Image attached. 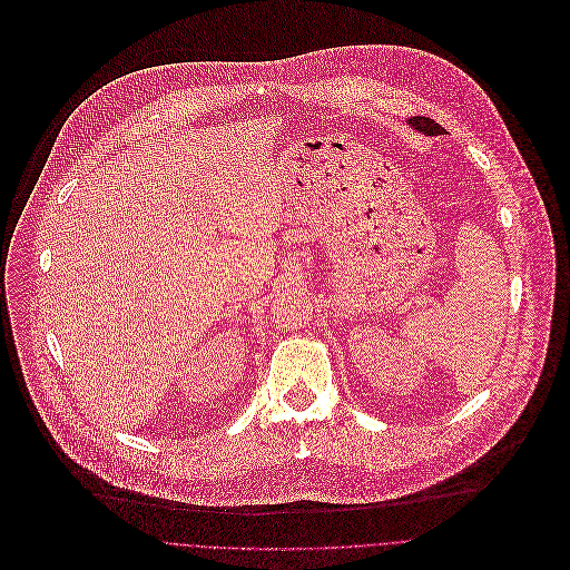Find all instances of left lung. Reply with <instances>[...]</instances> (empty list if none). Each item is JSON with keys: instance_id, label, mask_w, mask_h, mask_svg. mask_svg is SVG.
I'll return each mask as SVG.
<instances>
[{"instance_id": "left-lung-1", "label": "left lung", "mask_w": 570, "mask_h": 570, "mask_svg": "<svg viewBox=\"0 0 570 570\" xmlns=\"http://www.w3.org/2000/svg\"><path fill=\"white\" fill-rule=\"evenodd\" d=\"M409 124H411L415 130H420L422 135H426V137H435V135H442V132H444V128H440L433 119H426V117H411Z\"/></svg>"}]
</instances>
